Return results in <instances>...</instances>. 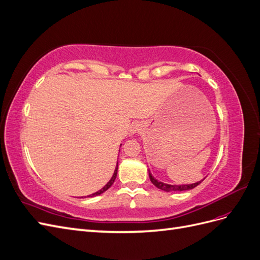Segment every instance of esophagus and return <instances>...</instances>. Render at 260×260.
Listing matches in <instances>:
<instances>
[{"mask_svg": "<svg viewBox=\"0 0 260 260\" xmlns=\"http://www.w3.org/2000/svg\"><path fill=\"white\" fill-rule=\"evenodd\" d=\"M140 129H139V125L138 124H133L132 127H131V129H130V132H131V135H133V133H136V132H138Z\"/></svg>", "mask_w": 260, "mask_h": 260, "instance_id": "esophagus-1", "label": "esophagus"}]
</instances>
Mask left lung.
I'll return each instance as SVG.
<instances>
[{
	"label": "left lung",
	"instance_id": "8db88e82",
	"mask_svg": "<svg viewBox=\"0 0 260 260\" xmlns=\"http://www.w3.org/2000/svg\"><path fill=\"white\" fill-rule=\"evenodd\" d=\"M148 176H149V179H151V182L156 186L158 187L159 190H162L165 192H181V191H188V190H192V188H194L195 186H198L202 181H199V182L196 183H192V184H181V185H177V184H168V183H164L161 182V181H158L156 180L152 174L151 171L148 170Z\"/></svg>",
	"mask_w": 260,
	"mask_h": 260
}]
</instances>
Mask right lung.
<instances>
[{
	"instance_id": "right-lung-1",
	"label": "right lung",
	"mask_w": 260,
	"mask_h": 260,
	"mask_svg": "<svg viewBox=\"0 0 260 260\" xmlns=\"http://www.w3.org/2000/svg\"><path fill=\"white\" fill-rule=\"evenodd\" d=\"M117 171H118V162H117V167H116V169H115V171H114V175H113L112 179L108 181L107 184H106L103 188H101L100 191H98V192H95V193H93V194L89 195V198H93V196H98V195H100V194H102V193H104L105 191H107L108 188L111 187V186L113 185V183H114V181H115V179H116V177H117Z\"/></svg>"
}]
</instances>
